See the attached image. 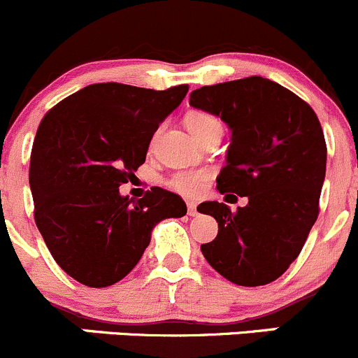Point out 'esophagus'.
Returning <instances> with one entry per match:
<instances>
[{
    "label": "esophagus",
    "mask_w": 358,
    "mask_h": 358,
    "mask_svg": "<svg viewBox=\"0 0 358 358\" xmlns=\"http://www.w3.org/2000/svg\"><path fill=\"white\" fill-rule=\"evenodd\" d=\"M187 211H189L190 216H197V215H199V209H197L196 202H187Z\"/></svg>",
    "instance_id": "obj_1"
}]
</instances>
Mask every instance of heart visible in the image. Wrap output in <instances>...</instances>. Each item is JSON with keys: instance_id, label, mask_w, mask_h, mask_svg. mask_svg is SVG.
<instances>
[{"instance_id": "obj_1", "label": "heart", "mask_w": 358, "mask_h": 358, "mask_svg": "<svg viewBox=\"0 0 358 358\" xmlns=\"http://www.w3.org/2000/svg\"><path fill=\"white\" fill-rule=\"evenodd\" d=\"M185 124L196 138H199L204 133L211 131V129L222 128V122H220L215 115L208 114V112H190L185 119ZM209 178H211V173H209L208 169L178 171L171 176V180H169V187H171L175 192L182 194V196L185 197H197L204 192V189L208 187Z\"/></svg>"}]
</instances>
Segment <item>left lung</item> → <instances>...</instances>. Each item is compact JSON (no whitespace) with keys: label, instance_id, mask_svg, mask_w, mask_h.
<instances>
[{"label":"left lung","instance_id":"obj_1","mask_svg":"<svg viewBox=\"0 0 358 358\" xmlns=\"http://www.w3.org/2000/svg\"><path fill=\"white\" fill-rule=\"evenodd\" d=\"M189 103L232 131L216 189L225 199L227 192L248 197L237 211L223 202L202 204L201 213L218 222V236L202 244V255L237 286L272 282L298 258L319 216L327 161L319 119L298 95L259 76L202 86Z\"/></svg>","mask_w":358,"mask_h":358}]
</instances>
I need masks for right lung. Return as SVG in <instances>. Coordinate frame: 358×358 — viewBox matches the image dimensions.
I'll return each instance as SVG.
<instances>
[{
    "label": "right lung",
    "instance_id": "obj_1",
    "mask_svg": "<svg viewBox=\"0 0 358 358\" xmlns=\"http://www.w3.org/2000/svg\"><path fill=\"white\" fill-rule=\"evenodd\" d=\"M187 92V85L156 92L96 83L43 117L29 166L34 220L55 262L78 282L107 287L121 280L154 227L187 213L182 197L159 187L138 201L119 194Z\"/></svg>",
    "mask_w": 358,
    "mask_h": 358
}]
</instances>
